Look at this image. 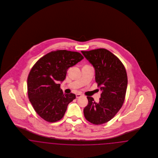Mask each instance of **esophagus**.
I'll return each mask as SVG.
<instances>
[{
	"label": "esophagus",
	"mask_w": 158,
	"mask_h": 158,
	"mask_svg": "<svg viewBox=\"0 0 158 158\" xmlns=\"http://www.w3.org/2000/svg\"><path fill=\"white\" fill-rule=\"evenodd\" d=\"M82 95V94H77L76 95V98H80Z\"/></svg>",
	"instance_id": "esophagus-1"
}]
</instances>
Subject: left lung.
<instances>
[{
  "mask_svg": "<svg viewBox=\"0 0 158 158\" xmlns=\"http://www.w3.org/2000/svg\"><path fill=\"white\" fill-rule=\"evenodd\" d=\"M95 71V81L102 90L98 102L87 97L88 104L83 110L85 118L96 125L111 120L124 103L127 86L126 69L120 59L105 48L82 51Z\"/></svg>",
  "mask_w": 158,
  "mask_h": 158,
  "instance_id": "1",
  "label": "left lung"
}]
</instances>
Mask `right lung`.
Here are the masks:
<instances>
[{"label": "right lung", "mask_w": 158, "mask_h": 158, "mask_svg": "<svg viewBox=\"0 0 158 158\" xmlns=\"http://www.w3.org/2000/svg\"><path fill=\"white\" fill-rule=\"evenodd\" d=\"M83 59L81 53L65 50L54 51L40 59L27 79L28 95L34 110L44 120H61L75 94H66L60 89L68 69Z\"/></svg>", "instance_id": "obj_1"}]
</instances>
